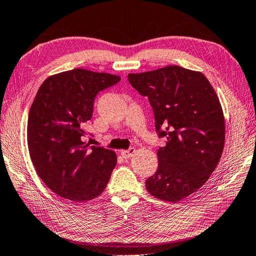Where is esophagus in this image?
Segmentation results:
<instances>
[{
  "label": "esophagus",
  "mask_w": 256,
  "mask_h": 256,
  "mask_svg": "<svg viewBox=\"0 0 256 256\" xmlns=\"http://www.w3.org/2000/svg\"><path fill=\"white\" fill-rule=\"evenodd\" d=\"M134 154H135V148H128V150H122L121 152V156L124 159H128L130 157H133Z\"/></svg>",
  "instance_id": "esophagus-1"
}]
</instances>
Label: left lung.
Listing matches in <instances>:
<instances>
[{"label": "left lung", "instance_id": "8db88e82", "mask_svg": "<svg viewBox=\"0 0 256 256\" xmlns=\"http://www.w3.org/2000/svg\"><path fill=\"white\" fill-rule=\"evenodd\" d=\"M130 84L147 97L159 147L158 169L146 180L152 196L176 203L203 186L220 160L224 118L212 86L200 73L176 65L128 74Z\"/></svg>", "mask_w": 256, "mask_h": 256}]
</instances>
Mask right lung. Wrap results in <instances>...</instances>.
Returning <instances> with one entry per match:
<instances>
[{
  "label": "right lung",
  "instance_id": "right-lung-1",
  "mask_svg": "<svg viewBox=\"0 0 256 256\" xmlns=\"http://www.w3.org/2000/svg\"><path fill=\"white\" fill-rule=\"evenodd\" d=\"M120 80L116 75L75 68L48 77L36 94L28 116V150L40 179L61 198L90 200L108 184L116 155L86 144L85 126L98 92Z\"/></svg>",
  "mask_w": 256,
  "mask_h": 256
}]
</instances>
